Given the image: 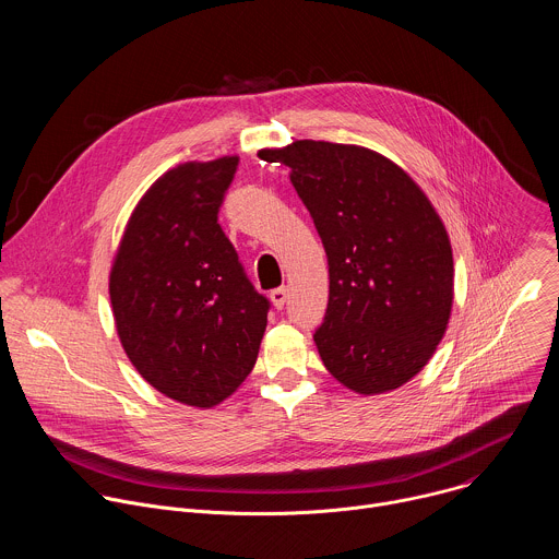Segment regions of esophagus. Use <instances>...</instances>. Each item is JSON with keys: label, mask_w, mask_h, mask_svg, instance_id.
Masks as SVG:
<instances>
[{"label": "esophagus", "mask_w": 559, "mask_h": 559, "mask_svg": "<svg viewBox=\"0 0 559 559\" xmlns=\"http://www.w3.org/2000/svg\"><path fill=\"white\" fill-rule=\"evenodd\" d=\"M270 300H272V305H274L276 309H283L285 302H287V289H285V287L272 289V292H270Z\"/></svg>", "instance_id": "obj_1"}]
</instances>
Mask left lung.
<instances>
[{
  "label": "left lung",
  "instance_id": "obj_1",
  "mask_svg": "<svg viewBox=\"0 0 559 559\" xmlns=\"http://www.w3.org/2000/svg\"><path fill=\"white\" fill-rule=\"evenodd\" d=\"M287 166L330 265V300L313 341L347 389L376 395L409 382L442 341L453 254L442 218L391 158L349 143L267 150Z\"/></svg>",
  "mask_w": 559,
  "mask_h": 559
}]
</instances>
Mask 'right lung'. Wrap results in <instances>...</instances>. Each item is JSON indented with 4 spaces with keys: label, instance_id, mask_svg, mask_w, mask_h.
Instances as JSON below:
<instances>
[{
    "label": "right lung",
    "instance_id": "obj_1",
    "mask_svg": "<svg viewBox=\"0 0 559 559\" xmlns=\"http://www.w3.org/2000/svg\"><path fill=\"white\" fill-rule=\"evenodd\" d=\"M238 156L188 162L132 210L110 270L121 347L156 391L210 409L252 371L270 300L248 281L218 207Z\"/></svg>",
    "mask_w": 559,
    "mask_h": 559
}]
</instances>
